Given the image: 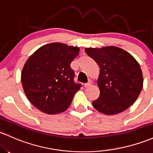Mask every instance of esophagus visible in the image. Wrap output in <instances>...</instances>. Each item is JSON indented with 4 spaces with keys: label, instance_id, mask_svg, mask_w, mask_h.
Wrapping results in <instances>:
<instances>
[{
    "label": "esophagus",
    "instance_id": "34e87169",
    "mask_svg": "<svg viewBox=\"0 0 153 153\" xmlns=\"http://www.w3.org/2000/svg\"><path fill=\"white\" fill-rule=\"evenodd\" d=\"M91 85V83H85V84H84V87H85V88H88V87H90Z\"/></svg>",
    "mask_w": 153,
    "mask_h": 153
}]
</instances>
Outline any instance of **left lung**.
I'll list each match as a JSON object with an SVG mask.
<instances>
[{
  "label": "left lung",
  "mask_w": 153,
  "mask_h": 153,
  "mask_svg": "<svg viewBox=\"0 0 153 153\" xmlns=\"http://www.w3.org/2000/svg\"><path fill=\"white\" fill-rule=\"evenodd\" d=\"M85 51L100 69L97 85L99 98L93 106L105 115L125 111L138 98L143 88V75L138 62L117 46L85 48Z\"/></svg>",
  "instance_id": "left-lung-1"
}]
</instances>
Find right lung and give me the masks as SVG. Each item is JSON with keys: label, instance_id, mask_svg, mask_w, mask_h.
<instances>
[{"label": "right lung", "instance_id": "obj_1", "mask_svg": "<svg viewBox=\"0 0 153 153\" xmlns=\"http://www.w3.org/2000/svg\"><path fill=\"white\" fill-rule=\"evenodd\" d=\"M79 51L77 46L55 42L41 46L27 59L22 71V84L37 109L56 115L70 107L81 86L74 82L70 67Z\"/></svg>", "mask_w": 153, "mask_h": 153}]
</instances>
